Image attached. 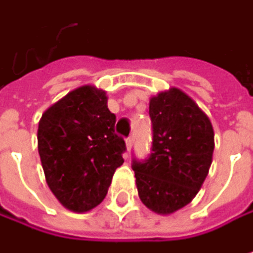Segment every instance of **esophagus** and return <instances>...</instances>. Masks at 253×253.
Masks as SVG:
<instances>
[{
  "label": "esophagus",
  "instance_id": "34e87169",
  "mask_svg": "<svg viewBox=\"0 0 253 253\" xmlns=\"http://www.w3.org/2000/svg\"><path fill=\"white\" fill-rule=\"evenodd\" d=\"M126 145H127V150L132 148V145H133V136H129L127 139H126Z\"/></svg>",
  "mask_w": 253,
  "mask_h": 253
}]
</instances>
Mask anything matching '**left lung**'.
Listing matches in <instances>:
<instances>
[{
	"label": "left lung",
	"instance_id": "left-lung-1",
	"mask_svg": "<svg viewBox=\"0 0 253 253\" xmlns=\"http://www.w3.org/2000/svg\"><path fill=\"white\" fill-rule=\"evenodd\" d=\"M153 142L144 160L133 159L136 187L145 207L171 214L201 189L214 150L209 117L178 88L150 100Z\"/></svg>",
	"mask_w": 253,
	"mask_h": 253
}]
</instances>
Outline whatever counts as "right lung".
Instances as JSON below:
<instances>
[{
  "label": "right lung",
  "mask_w": 253,
  "mask_h": 253,
  "mask_svg": "<svg viewBox=\"0 0 253 253\" xmlns=\"http://www.w3.org/2000/svg\"><path fill=\"white\" fill-rule=\"evenodd\" d=\"M115 120L106 93L91 85L73 89L42 115L37 132L42 167L49 189L64 207L88 211L106 196L126 151Z\"/></svg>",
  "instance_id": "1"
}]
</instances>
